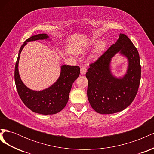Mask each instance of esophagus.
<instances>
[{"mask_svg": "<svg viewBox=\"0 0 154 154\" xmlns=\"http://www.w3.org/2000/svg\"><path fill=\"white\" fill-rule=\"evenodd\" d=\"M87 72V67L85 66H83L80 69V72L82 74H84Z\"/></svg>", "mask_w": 154, "mask_h": 154, "instance_id": "1", "label": "esophagus"}]
</instances>
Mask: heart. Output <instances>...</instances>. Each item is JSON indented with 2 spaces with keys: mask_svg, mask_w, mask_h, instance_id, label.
Masks as SVG:
<instances>
[{
  "mask_svg": "<svg viewBox=\"0 0 154 154\" xmlns=\"http://www.w3.org/2000/svg\"><path fill=\"white\" fill-rule=\"evenodd\" d=\"M95 42H96L95 41H93L91 44H94ZM105 46H106V43L105 41L100 42L96 49V53H100L101 52V51H103L105 48Z\"/></svg>",
  "mask_w": 154,
  "mask_h": 154,
  "instance_id": "heart-1",
  "label": "heart"
}]
</instances>
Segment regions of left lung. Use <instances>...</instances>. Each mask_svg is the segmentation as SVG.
I'll return each instance as SVG.
<instances>
[{
	"label": "left lung",
	"mask_w": 154,
	"mask_h": 154,
	"mask_svg": "<svg viewBox=\"0 0 154 154\" xmlns=\"http://www.w3.org/2000/svg\"><path fill=\"white\" fill-rule=\"evenodd\" d=\"M118 52L129 60L127 74L114 77L111 73V58ZM86 73L88 80V101L97 113L110 114L128 107L136 97L141 80V64L137 48L124 34L94 62L89 65Z\"/></svg>",
	"instance_id": "obj_1"
}]
</instances>
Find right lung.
<instances>
[{
    "mask_svg": "<svg viewBox=\"0 0 154 154\" xmlns=\"http://www.w3.org/2000/svg\"><path fill=\"white\" fill-rule=\"evenodd\" d=\"M48 38L49 36L47 34H39L32 36L27 39L19 50L15 69V82L17 90L22 102L32 112L44 115L57 114L66 106L72 83L80 73V68L78 66L63 65L61 67V72L57 81L46 89L41 91H32L23 83L18 69L20 54L22 49L28 42L44 40Z\"/></svg>",
    "mask_w": 154,
    "mask_h": 154,
    "instance_id": "1",
    "label": "right lung"
}]
</instances>
